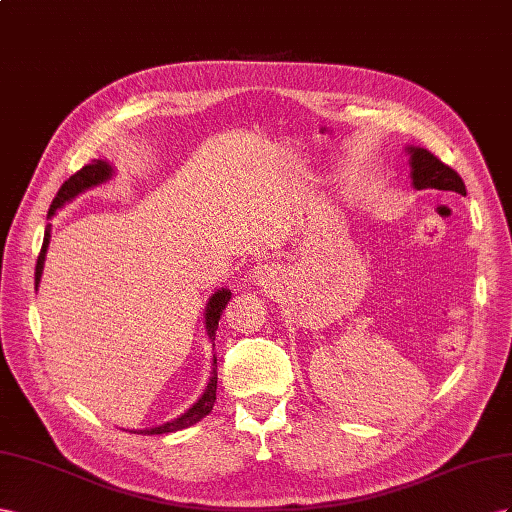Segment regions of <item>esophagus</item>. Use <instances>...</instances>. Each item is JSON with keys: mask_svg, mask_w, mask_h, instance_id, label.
Returning a JSON list of instances; mask_svg holds the SVG:
<instances>
[{"mask_svg": "<svg viewBox=\"0 0 512 512\" xmlns=\"http://www.w3.org/2000/svg\"><path fill=\"white\" fill-rule=\"evenodd\" d=\"M255 279L259 285H268L272 281V270L268 266H259L255 270Z\"/></svg>", "mask_w": 512, "mask_h": 512, "instance_id": "34e87169", "label": "esophagus"}]
</instances>
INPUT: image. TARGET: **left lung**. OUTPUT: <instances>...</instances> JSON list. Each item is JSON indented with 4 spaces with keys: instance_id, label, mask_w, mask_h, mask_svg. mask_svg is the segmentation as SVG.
I'll list each match as a JSON object with an SVG mask.
<instances>
[{
    "instance_id": "obj_1",
    "label": "left lung",
    "mask_w": 512,
    "mask_h": 512,
    "mask_svg": "<svg viewBox=\"0 0 512 512\" xmlns=\"http://www.w3.org/2000/svg\"><path fill=\"white\" fill-rule=\"evenodd\" d=\"M412 167V184L418 191L422 188H435V191H452L465 195V184L461 175L444 165L440 158L425 148H407Z\"/></svg>"
}]
</instances>
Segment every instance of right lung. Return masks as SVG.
Listing matches in <instances>:
<instances>
[{
	"instance_id": "1",
	"label": "right lung",
	"mask_w": 512,
	"mask_h": 512,
	"mask_svg": "<svg viewBox=\"0 0 512 512\" xmlns=\"http://www.w3.org/2000/svg\"><path fill=\"white\" fill-rule=\"evenodd\" d=\"M113 175V167L107 163V160H92L90 165H85L83 169H79L75 175H70V178L62 184L60 191H57L51 208H49V216L51 218L57 210H60L64 203L72 201L77 195H81L83 191H87V188L92 186H98L102 182H107ZM49 240H51V225L47 227L45 231V240H42V248H40V255H38V261H36V289L40 285V276H42V268H45V257H47V248H49ZM231 300V291L229 289H218L212 294L208 306H206V330H208V337L214 339L216 334V328H218V319H221L223 311L227 302ZM212 367H216V358H214V364ZM216 382H218V373L216 369H212V377L210 382L206 386V390H203L201 399L191 407V410L184 412L182 416L173 418L169 422H165V425L160 427H152V429H141V431H135V433H143V435H163V433H175V431H182V429H188L193 427L195 422H199L201 418H206L212 407H214V401H216Z\"/></svg>"
}]
</instances>
